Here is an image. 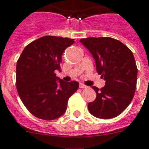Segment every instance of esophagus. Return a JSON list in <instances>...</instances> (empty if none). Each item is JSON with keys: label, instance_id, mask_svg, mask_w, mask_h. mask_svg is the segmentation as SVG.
<instances>
[{"label": "esophagus", "instance_id": "obj_1", "mask_svg": "<svg viewBox=\"0 0 149 149\" xmlns=\"http://www.w3.org/2000/svg\"><path fill=\"white\" fill-rule=\"evenodd\" d=\"M79 87H80V88H87L86 85H84V84H81V83L79 84Z\"/></svg>", "mask_w": 149, "mask_h": 149}]
</instances>
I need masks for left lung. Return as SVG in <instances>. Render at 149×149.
<instances>
[{
  "instance_id": "8db88e82",
  "label": "left lung",
  "mask_w": 149,
  "mask_h": 149,
  "mask_svg": "<svg viewBox=\"0 0 149 149\" xmlns=\"http://www.w3.org/2000/svg\"><path fill=\"white\" fill-rule=\"evenodd\" d=\"M95 60L96 70L105 81L104 87L93 86L96 99L88 104L91 115L108 119L119 115L132 102L137 84L136 63L126 45L108 37L80 40Z\"/></svg>"
}]
</instances>
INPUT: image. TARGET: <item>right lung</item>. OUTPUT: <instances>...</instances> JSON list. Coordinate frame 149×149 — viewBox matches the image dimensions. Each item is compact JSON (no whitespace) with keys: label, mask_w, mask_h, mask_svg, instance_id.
Here are the masks:
<instances>
[{"label":"right lung","mask_w":149,"mask_h":149,"mask_svg":"<svg viewBox=\"0 0 149 149\" xmlns=\"http://www.w3.org/2000/svg\"><path fill=\"white\" fill-rule=\"evenodd\" d=\"M74 39L44 36L27 45L17 60L16 85L20 98L35 117L58 118L65 112L69 97L78 89V82H65L56 76L61 71L63 52Z\"/></svg>","instance_id":"add662e5"}]
</instances>
